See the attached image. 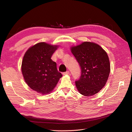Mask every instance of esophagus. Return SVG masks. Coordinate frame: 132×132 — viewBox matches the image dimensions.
Returning a JSON list of instances; mask_svg holds the SVG:
<instances>
[{"instance_id":"esophagus-1","label":"esophagus","mask_w":132,"mask_h":132,"mask_svg":"<svg viewBox=\"0 0 132 132\" xmlns=\"http://www.w3.org/2000/svg\"><path fill=\"white\" fill-rule=\"evenodd\" d=\"M63 74L64 75H69V74H70V72H69V71H66V72L63 73Z\"/></svg>"}]
</instances>
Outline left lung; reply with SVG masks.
<instances>
[{"mask_svg": "<svg viewBox=\"0 0 132 132\" xmlns=\"http://www.w3.org/2000/svg\"><path fill=\"white\" fill-rule=\"evenodd\" d=\"M81 69L75 81L78 91L84 96L94 95L106 85L110 73V64L106 51L97 44L84 42L70 48Z\"/></svg>", "mask_w": 132, "mask_h": 132, "instance_id": "left-lung-1", "label": "left lung"}]
</instances>
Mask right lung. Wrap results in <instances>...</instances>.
<instances>
[{"instance_id": "1", "label": "right lung", "mask_w": 132, "mask_h": 132, "mask_svg": "<svg viewBox=\"0 0 132 132\" xmlns=\"http://www.w3.org/2000/svg\"><path fill=\"white\" fill-rule=\"evenodd\" d=\"M58 46L39 42L30 47L23 57L21 71L27 85L37 93L47 94L57 85L62 74L51 57Z\"/></svg>"}]
</instances>
